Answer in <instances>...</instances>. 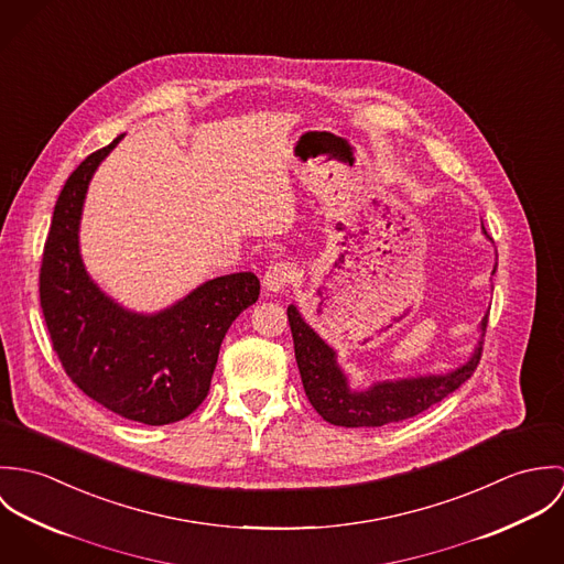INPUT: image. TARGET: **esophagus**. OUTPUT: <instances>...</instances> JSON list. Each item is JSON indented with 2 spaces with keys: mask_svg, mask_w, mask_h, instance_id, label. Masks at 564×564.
Returning <instances> with one entry per match:
<instances>
[{
  "mask_svg": "<svg viewBox=\"0 0 564 564\" xmlns=\"http://www.w3.org/2000/svg\"><path fill=\"white\" fill-rule=\"evenodd\" d=\"M295 280V264L273 262L262 275V286L267 293H280Z\"/></svg>",
  "mask_w": 564,
  "mask_h": 564,
  "instance_id": "1",
  "label": "esophagus"
}]
</instances>
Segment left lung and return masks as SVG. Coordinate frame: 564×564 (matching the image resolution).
<instances>
[{
	"mask_svg": "<svg viewBox=\"0 0 564 564\" xmlns=\"http://www.w3.org/2000/svg\"><path fill=\"white\" fill-rule=\"evenodd\" d=\"M482 235L488 239L486 230ZM490 241V239H488ZM495 273V269H492ZM289 325L295 345V360L300 367L302 384L327 423L343 427H380L410 419L430 405L445 400L458 387H463L476 371L482 356L484 332L488 313L480 323V338L469 360L447 373H430L416 378L382 380L367 389H351L349 378L338 365V354L302 317L295 304L289 306Z\"/></svg>",
	"mask_w": 564,
	"mask_h": 564,
	"instance_id": "obj_1",
	"label": "left lung"
}]
</instances>
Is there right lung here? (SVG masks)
Here are the masks:
<instances>
[{
  "label": "right lung",
  "mask_w": 564,
  "mask_h": 564,
  "mask_svg": "<svg viewBox=\"0 0 564 564\" xmlns=\"http://www.w3.org/2000/svg\"><path fill=\"white\" fill-rule=\"evenodd\" d=\"M121 139L82 161L58 195L43 249L41 308L84 395L130 421L166 425L206 400L224 336L256 304L260 280L251 271L221 275L152 315L123 308L90 280L80 253L82 208L93 173Z\"/></svg>",
  "instance_id": "right-lung-1"
}]
</instances>
